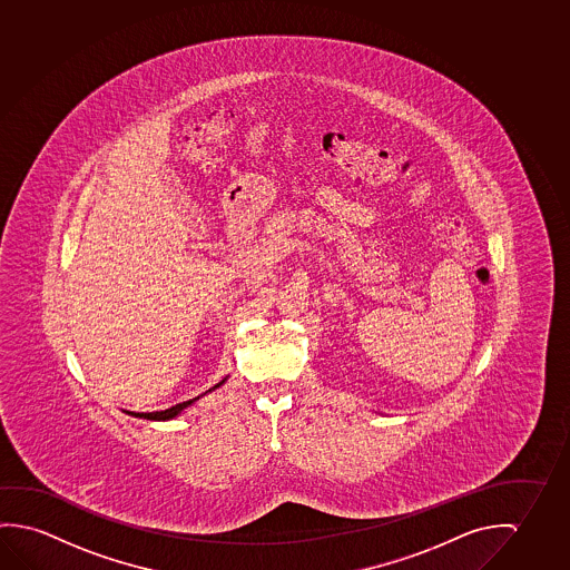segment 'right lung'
<instances>
[{
  "label": "right lung",
  "mask_w": 570,
  "mask_h": 570,
  "mask_svg": "<svg viewBox=\"0 0 570 570\" xmlns=\"http://www.w3.org/2000/svg\"><path fill=\"white\" fill-rule=\"evenodd\" d=\"M226 379L222 380V382H217L216 386L214 389H209L208 392H212V390L219 389L224 382H226ZM208 392H204L202 396H206ZM202 396L191 397V400H186V402H181V404H176V406L168 407V410H163V412H146V414H138V412H127V414H130V416L135 417H145V420H156V422H164V420H173V417L178 416V414H181L186 407L191 406L196 400H199Z\"/></svg>",
  "instance_id": "right-lung-1"
}]
</instances>
